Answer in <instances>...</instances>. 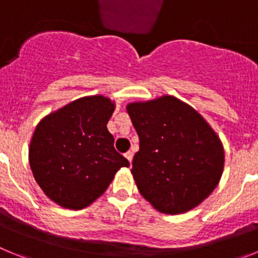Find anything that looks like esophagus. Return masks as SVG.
Segmentation results:
<instances>
[{
	"instance_id": "1",
	"label": "esophagus",
	"mask_w": 258,
	"mask_h": 258,
	"mask_svg": "<svg viewBox=\"0 0 258 258\" xmlns=\"http://www.w3.org/2000/svg\"><path fill=\"white\" fill-rule=\"evenodd\" d=\"M125 157H126L127 160H129V163H132V160H133V152L127 151L126 154H125Z\"/></svg>"
}]
</instances>
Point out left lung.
Here are the masks:
<instances>
[{
	"mask_svg": "<svg viewBox=\"0 0 258 258\" xmlns=\"http://www.w3.org/2000/svg\"><path fill=\"white\" fill-rule=\"evenodd\" d=\"M126 111L140 137L132 173L141 195L166 214L199 206L223 172L217 134L199 112L172 95L129 103Z\"/></svg>",
	"mask_w": 258,
	"mask_h": 258,
	"instance_id": "1",
	"label": "left lung"
}]
</instances>
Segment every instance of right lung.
<instances>
[{"mask_svg": "<svg viewBox=\"0 0 258 258\" xmlns=\"http://www.w3.org/2000/svg\"><path fill=\"white\" fill-rule=\"evenodd\" d=\"M115 103L84 97L45 116L29 145V165L44 194L58 206L83 209L101 197L129 161L113 147L107 122Z\"/></svg>", "mask_w": 258, "mask_h": 258, "instance_id": "obj_1", "label": "right lung"}]
</instances>
